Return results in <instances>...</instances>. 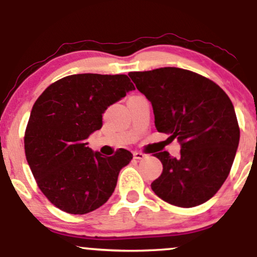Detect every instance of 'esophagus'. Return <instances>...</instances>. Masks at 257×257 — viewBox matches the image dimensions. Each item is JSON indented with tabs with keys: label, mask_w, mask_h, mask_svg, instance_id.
<instances>
[{
	"label": "esophagus",
	"mask_w": 257,
	"mask_h": 257,
	"mask_svg": "<svg viewBox=\"0 0 257 257\" xmlns=\"http://www.w3.org/2000/svg\"><path fill=\"white\" fill-rule=\"evenodd\" d=\"M133 156H134L135 159H144L146 157L145 153H143V152H134L133 153Z\"/></svg>",
	"instance_id": "1"
}]
</instances>
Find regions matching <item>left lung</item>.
Instances as JSON below:
<instances>
[{
	"mask_svg": "<svg viewBox=\"0 0 257 257\" xmlns=\"http://www.w3.org/2000/svg\"><path fill=\"white\" fill-rule=\"evenodd\" d=\"M128 75L151 101L157 131L181 145L179 158L167 151L155 155L163 172L152 191L181 208L203 204L225 182L239 144L232 101L213 81L179 67Z\"/></svg>",
	"mask_w": 257,
	"mask_h": 257,
	"instance_id": "left-lung-1",
	"label": "left lung"
}]
</instances>
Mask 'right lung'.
Returning <instances> with one entry per match:
<instances>
[{
	"label": "right lung",
	"mask_w": 257,
	"mask_h": 257,
	"mask_svg": "<svg viewBox=\"0 0 257 257\" xmlns=\"http://www.w3.org/2000/svg\"><path fill=\"white\" fill-rule=\"evenodd\" d=\"M135 87L126 75L79 73L59 79L38 96L25 131V156L38 187L60 210L87 214L105 204L133 155L111 157L88 147L102 113Z\"/></svg>",
	"instance_id": "obj_1"
}]
</instances>
